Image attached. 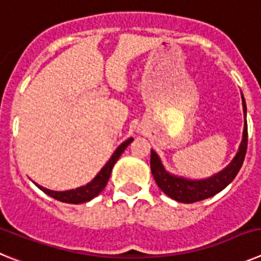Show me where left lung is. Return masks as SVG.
<instances>
[{
  "label": "left lung",
  "mask_w": 261,
  "mask_h": 261,
  "mask_svg": "<svg viewBox=\"0 0 261 261\" xmlns=\"http://www.w3.org/2000/svg\"><path fill=\"white\" fill-rule=\"evenodd\" d=\"M242 105H243L244 114V129L238 153L235 154L234 159L230 162V165L223 168L222 171H220L218 174L213 175L208 179H201V180H191V179H186V177L176 176V175H172L166 171V168L163 167L158 154L151 150V174H153L155 183L162 190V192H165L172 200H176L179 202H186V204H192V202L201 201V200L217 195L234 180V177L237 176L242 165H243L248 142L247 120H246L247 107H246L243 94H242Z\"/></svg>",
  "instance_id": "8db88e82"
}]
</instances>
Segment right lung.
Wrapping results in <instances>:
<instances>
[{
	"label": "right lung",
	"mask_w": 261,
	"mask_h": 261,
	"mask_svg": "<svg viewBox=\"0 0 261 261\" xmlns=\"http://www.w3.org/2000/svg\"><path fill=\"white\" fill-rule=\"evenodd\" d=\"M132 141L133 138H128L126 141H124L123 144L120 145L116 150H115V153L112 154L110 161L106 163L105 167L100 170V172L90 183H87L86 186H82L80 188H75V190L70 191H50L44 188V187L39 186V184H36V186L43 192L47 193L48 196H50V197L59 200L61 202H66V204H82V202L90 201V200H93L94 197H96L99 193L105 190V187L107 186V181L110 179V175L112 172V168H114L115 163L117 162V159L120 158V155L125 150V147Z\"/></svg>",
	"instance_id": "obj_1"
}]
</instances>
